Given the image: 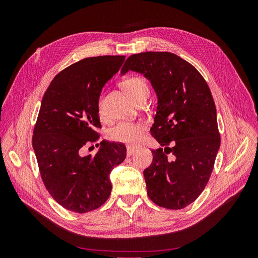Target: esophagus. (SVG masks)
<instances>
[{
    "mask_svg": "<svg viewBox=\"0 0 258 258\" xmlns=\"http://www.w3.org/2000/svg\"><path fill=\"white\" fill-rule=\"evenodd\" d=\"M136 152H137V147L131 146V145L127 146V156H128V157H130V156L134 155Z\"/></svg>",
    "mask_w": 258,
    "mask_h": 258,
    "instance_id": "esophagus-1",
    "label": "esophagus"
}]
</instances>
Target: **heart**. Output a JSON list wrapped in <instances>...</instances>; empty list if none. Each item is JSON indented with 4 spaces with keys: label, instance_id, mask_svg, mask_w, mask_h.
<instances>
[{
    "label": "heart",
    "instance_id": "b5f03b06",
    "mask_svg": "<svg viewBox=\"0 0 258 258\" xmlns=\"http://www.w3.org/2000/svg\"><path fill=\"white\" fill-rule=\"evenodd\" d=\"M123 89L128 92V95L135 101L142 96L148 95V85L146 81L141 76H129L122 82ZM98 113L103 116L104 108L102 97L98 100ZM146 131V124L143 122H132V121H120L108 130V138L112 141L136 144L141 141Z\"/></svg>",
    "mask_w": 258,
    "mask_h": 258
}]
</instances>
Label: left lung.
Returning a JSON list of instances; mask_svg holds the SVG:
<instances>
[{
  "label": "left lung",
  "instance_id": "8db88e82",
  "mask_svg": "<svg viewBox=\"0 0 258 258\" xmlns=\"http://www.w3.org/2000/svg\"><path fill=\"white\" fill-rule=\"evenodd\" d=\"M129 70L144 74L158 97L151 134L165 148L152 151L143 172L147 195L159 207L184 209L206 188L221 145L212 93L196 68L168 51L131 54L121 73Z\"/></svg>",
  "mask_w": 258,
  "mask_h": 258
}]
</instances>
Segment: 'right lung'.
Wrapping results in <instances>:
<instances>
[{
    "instance_id": "add662e5",
    "label": "right lung",
    "mask_w": 258,
    "mask_h": 258,
    "mask_svg": "<svg viewBox=\"0 0 258 258\" xmlns=\"http://www.w3.org/2000/svg\"><path fill=\"white\" fill-rule=\"evenodd\" d=\"M123 61L124 56L77 61L54 76L44 93L32 145L46 189L69 211L83 214L104 205L112 190L110 172L126 158V146L105 140L96 154L83 155L100 138L101 90Z\"/></svg>"
}]
</instances>
